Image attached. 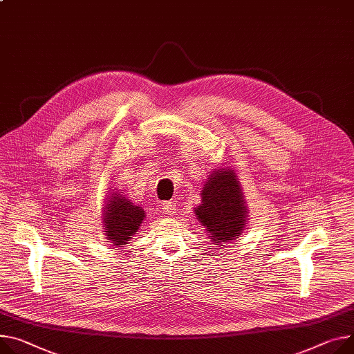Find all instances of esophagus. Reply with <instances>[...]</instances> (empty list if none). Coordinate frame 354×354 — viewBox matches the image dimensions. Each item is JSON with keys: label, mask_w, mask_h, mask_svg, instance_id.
<instances>
[{"label": "esophagus", "mask_w": 354, "mask_h": 354, "mask_svg": "<svg viewBox=\"0 0 354 354\" xmlns=\"http://www.w3.org/2000/svg\"><path fill=\"white\" fill-rule=\"evenodd\" d=\"M177 209H178V207L173 201L162 203V212L167 214V215H174L177 212Z\"/></svg>", "instance_id": "esophagus-1"}]
</instances>
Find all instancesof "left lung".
<instances>
[{
	"mask_svg": "<svg viewBox=\"0 0 354 354\" xmlns=\"http://www.w3.org/2000/svg\"><path fill=\"white\" fill-rule=\"evenodd\" d=\"M194 212L216 247L239 238L245 230L248 207L231 167H216L209 173L201 189V204Z\"/></svg>",
	"mask_w": 354,
	"mask_h": 354,
	"instance_id": "1",
	"label": "left lung"
}]
</instances>
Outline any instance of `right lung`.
I'll list each match as a JSON object with an SVG mask.
<instances>
[{
  "instance_id": "add662e5",
  "label": "right lung",
  "mask_w": 354,
  "mask_h": 354,
  "mask_svg": "<svg viewBox=\"0 0 354 354\" xmlns=\"http://www.w3.org/2000/svg\"><path fill=\"white\" fill-rule=\"evenodd\" d=\"M115 189L118 188H112V193L104 200L102 221L104 236L109 239L107 242H111L115 248H119L126 245L131 236L139 231L146 218V211L142 205L133 203Z\"/></svg>"
}]
</instances>
